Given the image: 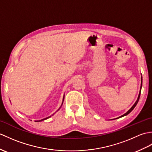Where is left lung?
<instances>
[{"label": "left lung", "mask_w": 152, "mask_h": 152, "mask_svg": "<svg viewBox=\"0 0 152 152\" xmlns=\"http://www.w3.org/2000/svg\"><path fill=\"white\" fill-rule=\"evenodd\" d=\"M142 77H141V86H140V92H139V96H138V98H137V101L135 102V103L134 104V105H133V106L130 108V109L129 110H128V111H127L125 114H124L123 115H122V116H119V117H118V118H121V117H122V116H126V115H128L130 112H132V111L133 110V109L135 107V106H136V105L137 104V103H138V102H139V98H140V92H141V87H142ZM116 118H115V119H116Z\"/></svg>", "instance_id": "obj_1"}]
</instances>
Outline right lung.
<instances>
[{"mask_svg":"<svg viewBox=\"0 0 152 152\" xmlns=\"http://www.w3.org/2000/svg\"><path fill=\"white\" fill-rule=\"evenodd\" d=\"M63 100H64V96H63ZM62 104H63V103H62ZM60 108V107H59ZM58 109V110H59ZM51 116H48V117H47V118H43V119H42V120H39V121H36L35 122H41V121H44V120H46V119H47V118H50Z\"/></svg>","mask_w":152,"mask_h":152,"instance_id":"add662e5","label":"right lung"}]
</instances>
